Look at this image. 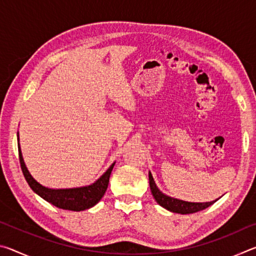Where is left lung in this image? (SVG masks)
Masks as SVG:
<instances>
[{"label": "left lung", "mask_w": 256, "mask_h": 256, "mask_svg": "<svg viewBox=\"0 0 256 256\" xmlns=\"http://www.w3.org/2000/svg\"><path fill=\"white\" fill-rule=\"evenodd\" d=\"M149 184H150L151 193H152L154 200L157 201L158 204L164 208V209H167L168 211L175 212V214H194V212L206 209L208 206L214 204V203L218 200V198H216V200L211 201V202L200 203V202H186L183 200H178V198L168 196L157 188V185H156L154 177L151 175L150 172H149Z\"/></svg>", "instance_id": "left-lung-1"}]
</instances>
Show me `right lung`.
Returning a JSON list of instances; mask_svg holds the SVG:
<instances>
[{"label": "right lung", "mask_w": 256, "mask_h": 256, "mask_svg": "<svg viewBox=\"0 0 256 256\" xmlns=\"http://www.w3.org/2000/svg\"><path fill=\"white\" fill-rule=\"evenodd\" d=\"M18 142H19V134H18ZM18 150H19V160L21 164V170H22L24 176L27 183L29 184L30 188H32L34 193L38 194L40 198H44L45 201L50 202V204L60 208V209L64 210H71V211H82L86 210L89 208H92L96 206L97 203L102 200V198L105 194L106 190L108 188V183H110V172L114 168L115 162L108 168L106 172L100 176L94 184L88 186H82V188H48L42 186V184L30 175L29 170L26 167V164L24 162L22 154H21L20 144H18Z\"/></svg>", "instance_id": "1"}]
</instances>
